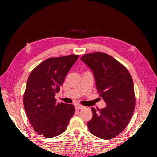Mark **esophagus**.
<instances>
[{
	"label": "esophagus",
	"mask_w": 157,
	"mask_h": 157,
	"mask_svg": "<svg viewBox=\"0 0 157 157\" xmlns=\"http://www.w3.org/2000/svg\"><path fill=\"white\" fill-rule=\"evenodd\" d=\"M75 107L76 109H84V106L80 105H75Z\"/></svg>",
	"instance_id": "34e87169"
}]
</instances>
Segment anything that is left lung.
<instances>
[{
    "label": "left lung",
    "instance_id": "1",
    "mask_svg": "<svg viewBox=\"0 0 157 157\" xmlns=\"http://www.w3.org/2000/svg\"><path fill=\"white\" fill-rule=\"evenodd\" d=\"M80 59L92 71L98 92L107 105L98 112L91 109L89 130L100 139H111L125 129L134 113L136 100L132 76L123 65L105 53H90Z\"/></svg>",
    "mask_w": 157,
    "mask_h": 157
}]
</instances>
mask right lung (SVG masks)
<instances>
[{"label":"right lung","instance_id":"add662e5","mask_svg":"<svg viewBox=\"0 0 157 157\" xmlns=\"http://www.w3.org/2000/svg\"><path fill=\"white\" fill-rule=\"evenodd\" d=\"M78 57L73 55L49 58L28 77L23 105L34 130L45 138L62 134L75 113L73 105L57 103L55 96Z\"/></svg>","mask_w":157,"mask_h":157}]
</instances>
